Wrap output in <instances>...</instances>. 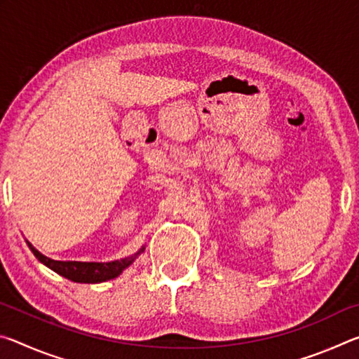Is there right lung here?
Wrapping results in <instances>:
<instances>
[{"mask_svg": "<svg viewBox=\"0 0 359 359\" xmlns=\"http://www.w3.org/2000/svg\"><path fill=\"white\" fill-rule=\"evenodd\" d=\"M27 244L29 247V250L33 252L34 257L38 258L42 264L50 267L52 271H55L57 274L63 276L65 278H68V280L77 282V283H101V282L112 280V278L118 277L130 264H133V261L136 259L137 255H141L144 252V247H142L141 250L135 255H131V257L109 261V263H83V261L50 259L47 258L46 255H42L39 250H36L28 241Z\"/></svg>", "mask_w": 359, "mask_h": 359, "instance_id": "1", "label": "right lung"}]
</instances>
